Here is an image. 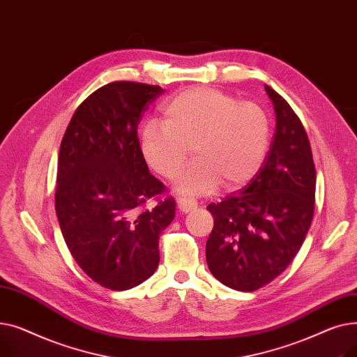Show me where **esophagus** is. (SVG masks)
Masks as SVG:
<instances>
[{
  "label": "esophagus",
  "instance_id": "esophagus-1",
  "mask_svg": "<svg viewBox=\"0 0 357 357\" xmlns=\"http://www.w3.org/2000/svg\"><path fill=\"white\" fill-rule=\"evenodd\" d=\"M197 208V202L190 198H181L178 199V210L181 213H190Z\"/></svg>",
  "mask_w": 357,
  "mask_h": 357
}]
</instances>
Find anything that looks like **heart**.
Instances as JSON below:
<instances>
[{
	"mask_svg": "<svg viewBox=\"0 0 357 357\" xmlns=\"http://www.w3.org/2000/svg\"><path fill=\"white\" fill-rule=\"evenodd\" d=\"M272 131V119L261 105L194 86L165 105L160 124L143 128L140 152L152 171L172 181L192 147L195 162L178 178L176 191L207 195L221 183L236 188L249 182L268 156Z\"/></svg>",
	"mask_w": 357,
	"mask_h": 357,
	"instance_id": "b5f03b06",
	"label": "heart"
}]
</instances>
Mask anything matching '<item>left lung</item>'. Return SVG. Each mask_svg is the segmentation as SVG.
<instances>
[{
	"label": "left lung",
	"instance_id": "1",
	"mask_svg": "<svg viewBox=\"0 0 357 357\" xmlns=\"http://www.w3.org/2000/svg\"><path fill=\"white\" fill-rule=\"evenodd\" d=\"M276 130L264 166L245 188L210 204L214 229L205 246L221 284L252 292L282 273L301 249L314 215L315 166L305 128L271 86Z\"/></svg>",
	"mask_w": 357,
	"mask_h": 357
}]
</instances>
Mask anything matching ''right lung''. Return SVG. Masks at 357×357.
Here are the masks:
<instances>
[{"label":"right lung","instance_id":"1","mask_svg":"<svg viewBox=\"0 0 357 357\" xmlns=\"http://www.w3.org/2000/svg\"><path fill=\"white\" fill-rule=\"evenodd\" d=\"M158 85L111 82L77 108L61 143L56 215L79 268L104 288L126 291L159 265L160 233L175 218V199L144 205L165 185L150 175L137 137Z\"/></svg>","mask_w":357,"mask_h":357}]
</instances>
